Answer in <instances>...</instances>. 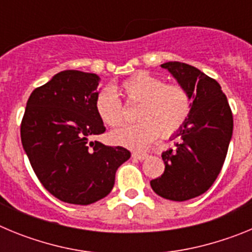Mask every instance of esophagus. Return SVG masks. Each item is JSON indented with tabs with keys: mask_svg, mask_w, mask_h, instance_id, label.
Segmentation results:
<instances>
[{
	"mask_svg": "<svg viewBox=\"0 0 252 252\" xmlns=\"http://www.w3.org/2000/svg\"><path fill=\"white\" fill-rule=\"evenodd\" d=\"M132 158L133 159H137V160H145L146 158H149V154L148 153H132Z\"/></svg>",
	"mask_w": 252,
	"mask_h": 252,
	"instance_id": "1",
	"label": "esophagus"
}]
</instances>
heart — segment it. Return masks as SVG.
Wrapping results in <instances>:
<instances>
[{"mask_svg": "<svg viewBox=\"0 0 252 252\" xmlns=\"http://www.w3.org/2000/svg\"><path fill=\"white\" fill-rule=\"evenodd\" d=\"M125 103L137 104V124L111 133L116 145L144 150L161 135L170 137L183 127L192 112V98L182 84L164 83L160 77L137 72L125 79L115 90H103L94 98V110L102 122L111 127L124 124Z\"/></svg>", "mask_w": 252, "mask_h": 252, "instance_id": "obj_1", "label": "heart"}]
</instances>
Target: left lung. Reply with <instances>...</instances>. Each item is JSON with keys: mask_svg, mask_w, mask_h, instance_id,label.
I'll use <instances>...</instances> for the list:
<instances>
[{"mask_svg": "<svg viewBox=\"0 0 252 252\" xmlns=\"http://www.w3.org/2000/svg\"><path fill=\"white\" fill-rule=\"evenodd\" d=\"M193 99L192 112L178 131L179 141L161 154L165 170L150 186L160 197L183 202L207 192L221 173L233 130V117L221 86L195 66L161 64Z\"/></svg>", "mask_w": 252, "mask_h": 252, "instance_id": "1", "label": "left lung"}]
</instances>
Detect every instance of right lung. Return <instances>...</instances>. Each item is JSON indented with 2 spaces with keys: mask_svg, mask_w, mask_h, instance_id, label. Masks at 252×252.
<instances>
[{
  "mask_svg": "<svg viewBox=\"0 0 252 252\" xmlns=\"http://www.w3.org/2000/svg\"><path fill=\"white\" fill-rule=\"evenodd\" d=\"M98 82L93 73H58L32 91L22 117L21 142L37 179L65 203L87 206L110 194L116 170L131 157L90 140L106 131L94 110Z\"/></svg>",
  "mask_w": 252,
  "mask_h": 252,
  "instance_id": "obj_1",
  "label": "right lung"
}]
</instances>
